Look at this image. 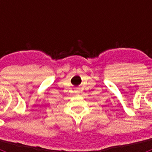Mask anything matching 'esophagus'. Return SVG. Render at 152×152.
<instances>
[{
  "label": "esophagus",
  "mask_w": 152,
  "mask_h": 152,
  "mask_svg": "<svg viewBox=\"0 0 152 152\" xmlns=\"http://www.w3.org/2000/svg\"><path fill=\"white\" fill-rule=\"evenodd\" d=\"M77 94H78V93H79V91H77Z\"/></svg>",
  "instance_id": "34e87169"
}]
</instances>
